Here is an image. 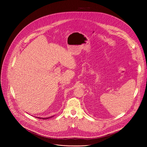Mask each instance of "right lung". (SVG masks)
I'll return each mask as SVG.
<instances>
[{"label": "right lung", "instance_id": "add662e5", "mask_svg": "<svg viewBox=\"0 0 147 147\" xmlns=\"http://www.w3.org/2000/svg\"><path fill=\"white\" fill-rule=\"evenodd\" d=\"M53 117V116H51V117H45V118H43V117H38L37 118H38V119H43V120H45V119H48L51 118V117Z\"/></svg>", "mask_w": 147, "mask_h": 147}]
</instances>
